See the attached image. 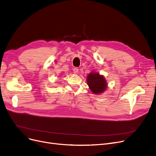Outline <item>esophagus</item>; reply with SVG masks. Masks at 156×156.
<instances>
[{
  "label": "esophagus",
  "mask_w": 156,
  "mask_h": 156,
  "mask_svg": "<svg viewBox=\"0 0 156 156\" xmlns=\"http://www.w3.org/2000/svg\"><path fill=\"white\" fill-rule=\"evenodd\" d=\"M73 73H75V74H77L78 73V67H74V68H73Z\"/></svg>",
  "instance_id": "esophagus-1"
}]
</instances>
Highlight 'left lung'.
Segmentation results:
<instances>
[{
	"label": "left lung",
	"instance_id": "obj_1",
	"mask_svg": "<svg viewBox=\"0 0 156 156\" xmlns=\"http://www.w3.org/2000/svg\"><path fill=\"white\" fill-rule=\"evenodd\" d=\"M87 82L91 92L96 95L103 93L108 88V83L105 77L95 71H92L88 74Z\"/></svg>",
	"mask_w": 156,
	"mask_h": 156
}]
</instances>
